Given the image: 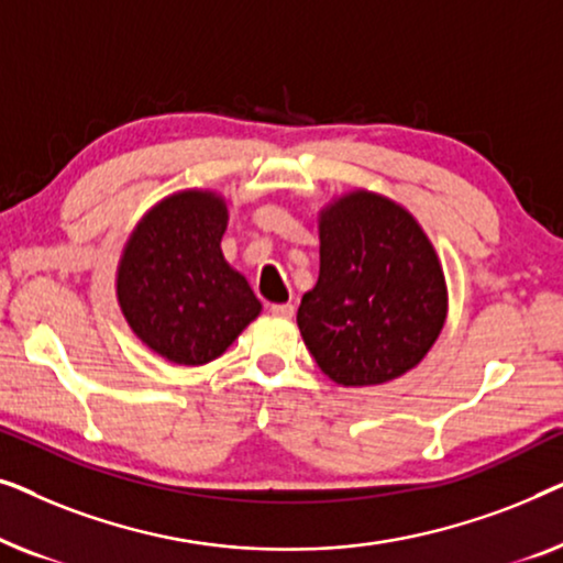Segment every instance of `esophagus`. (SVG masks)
Masks as SVG:
<instances>
[{
  "instance_id": "obj_1",
  "label": "esophagus",
  "mask_w": 563,
  "mask_h": 563,
  "mask_svg": "<svg viewBox=\"0 0 563 563\" xmlns=\"http://www.w3.org/2000/svg\"><path fill=\"white\" fill-rule=\"evenodd\" d=\"M268 312L276 314V318H291L295 314V305L291 302H282V305H268Z\"/></svg>"
}]
</instances>
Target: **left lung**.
Wrapping results in <instances>:
<instances>
[{
    "label": "left lung",
    "mask_w": 563,
    "mask_h": 563,
    "mask_svg": "<svg viewBox=\"0 0 563 563\" xmlns=\"http://www.w3.org/2000/svg\"><path fill=\"white\" fill-rule=\"evenodd\" d=\"M445 279L433 245L405 207L351 191L320 218V276L297 325L330 379L368 387L397 379L435 343Z\"/></svg>",
    "instance_id": "1"
}]
</instances>
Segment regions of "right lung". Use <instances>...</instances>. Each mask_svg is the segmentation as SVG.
I'll list each match as a JSON object with an SVG mask.
<instances>
[{
    "mask_svg": "<svg viewBox=\"0 0 563 563\" xmlns=\"http://www.w3.org/2000/svg\"><path fill=\"white\" fill-rule=\"evenodd\" d=\"M228 207L212 191L158 202L130 235L118 268V299L133 333L161 356L202 366L256 320L261 302L222 258Z\"/></svg>",
    "mask_w": 563,
    "mask_h": 563,
    "instance_id": "obj_1",
    "label": "right lung"
}]
</instances>
